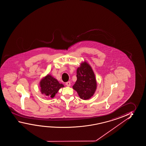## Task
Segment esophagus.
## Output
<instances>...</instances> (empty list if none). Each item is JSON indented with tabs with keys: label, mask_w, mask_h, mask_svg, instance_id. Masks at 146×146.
<instances>
[{
	"label": "esophagus",
	"mask_w": 146,
	"mask_h": 146,
	"mask_svg": "<svg viewBox=\"0 0 146 146\" xmlns=\"http://www.w3.org/2000/svg\"><path fill=\"white\" fill-rule=\"evenodd\" d=\"M65 85H66L68 87H70V81L68 82L65 83Z\"/></svg>",
	"instance_id": "esophagus-1"
}]
</instances>
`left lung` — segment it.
Masks as SVG:
<instances>
[{
  "label": "left lung",
  "mask_w": 146,
  "mask_h": 146,
  "mask_svg": "<svg viewBox=\"0 0 146 146\" xmlns=\"http://www.w3.org/2000/svg\"><path fill=\"white\" fill-rule=\"evenodd\" d=\"M76 80L73 89L83 100H87L93 96L97 88L95 74L91 67L87 62L82 63L77 69Z\"/></svg>",
  "instance_id": "8db88e82"
}]
</instances>
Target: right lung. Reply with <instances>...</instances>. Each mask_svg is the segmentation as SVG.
Wrapping results in <instances>:
<instances>
[{
  "mask_svg": "<svg viewBox=\"0 0 146 146\" xmlns=\"http://www.w3.org/2000/svg\"><path fill=\"white\" fill-rule=\"evenodd\" d=\"M63 87L62 84H59L57 80L49 74L40 82L41 92L48 97L53 98L59 90Z\"/></svg>",
  "mask_w": 146,
  "mask_h": 146,
  "instance_id": "obj_1",
  "label": "right lung"
}]
</instances>
